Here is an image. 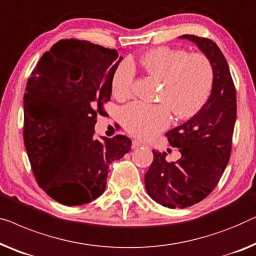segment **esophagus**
<instances>
[{
    "label": "esophagus",
    "mask_w": 256,
    "mask_h": 256,
    "mask_svg": "<svg viewBox=\"0 0 256 256\" xmlns=\"http://www.w3.org/2000/svg\"><path fill=\"white\" fill-rule=\"evenodd\" d=\"M140 146H146V148H148V144L140 142V140H132V149H137V148H140Z\"/></svg>",
    "instance_id": "1"
}]
</instances>
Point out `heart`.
I'll return each mask as SVG.
<instances>
[{
  "mask_svg": "<svg viewBox=\"0 0 256 256\" xmlns=\"http://www.w3.org/2000/svg\"><path fill=\"white\" fill-rule=\"evenodd\" d=\"M148 75L160 80L157 94L159 104L132 102L121 110V124L132 136L149 140L171 124V113L176 119H190L208 99L214 84V68L206 55L188 53L184 50L158 47L140 58ZM135 68L122 61L112 75L114 97L124 100L132 94Z\"/></svg>",
  "mask_w": 256,
  "mask_h": 256,
  "instance_id": "b5f03b06",
  "label": "heart"
}]
</instances>
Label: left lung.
Returning <instances> with one entry per match:
<instances>
[{
	"label": "left lung",
	"instance_id": "8db88e82",
	"mask_svg": "<svg viewBox=\"0 0 256 256\" xmlns=\"http://www.w3.org/2000/svg\"><path fill=\"white\" fill-rule=\"evenodd\" d=\"M209 58L214 68L211 94L201 110L184 124L166 132L180 151L179 160L152 151L154 162L144 176L151 198L168 208H187L204 200L220 182L230 160L236 118V94L228 64L211 39L184 34Z\"/></svg>",
	"mask_w": 256,
	"mask_h": 256
}]
</instances>
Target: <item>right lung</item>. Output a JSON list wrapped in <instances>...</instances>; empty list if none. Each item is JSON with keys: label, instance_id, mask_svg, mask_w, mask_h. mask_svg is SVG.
Listing matches in <instances>:
<instances>
[{"label": "right lung", "instance_id": "right-lung-1", "mask_svg": "<svg viewBox=\"0 0 256 256\" xmlns=\"http://www.w3.org/2000/svg\"><path fill=\"white\" fill-rule=\"evenodd\" d=\"M122 58L90 42L54 44L32 70L24 94V144L39 187L64 206L100 196L110 162L132 149L127 136L94 135Z\"/></svg>", "mask_w": 256, "mask_h": 256}]
</instances>
